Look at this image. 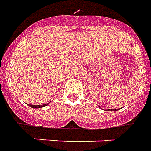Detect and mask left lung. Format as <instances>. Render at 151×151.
<instances>
[{"label": "left lung", "mask_w": 151, "mask_h": 151, "mask_svg": "<svg viewBox=\"0 0 151 151\" xmlns=\"http://www.w3.org/2000/svg\"><path fill=\"white\" fill-rule=\"evenodd\" d=\"M117 110H119V109H116V110H114V109H113V110H112V109H108L107 111H117Z\"/></svg>", "instance_id": "1"}]
</instances>
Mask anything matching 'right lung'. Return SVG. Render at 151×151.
<instances>
[{"mask_svg": "<svg viewBox=\"0 0 151 151\" xmlns=\"http://www.w3.org/2000/svg\"><path fill=\"white\" fill-rule=\"evenodd\" d=\"M49 104V103H48ZM48 104H44V105H29V106H31L32 108H41V107H45V106H46Z\"/></svg>", "mask_w": 151, "mask_h": 151, "instance_id": "add662e5", "label": "right lung"}]
</instances>
